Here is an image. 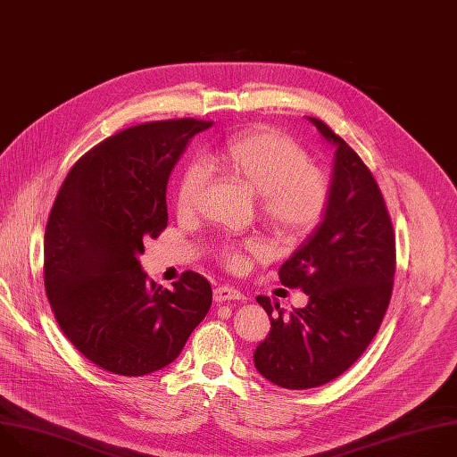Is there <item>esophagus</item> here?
<instances>
[{
    "mask_svg": "<svg viewBox=\"0 0 457 457\" xmlns=\"http://www.w3.org/2000/svg\"><path fill=\"white\" fill-rule=\"evenodd\" d=\"M213 299L217 303H222V301H229V299H244V294L235 288V287H229V285H220L217 288H213Z\"/></svg>",
    "mask_w": 457,
    "mask_h": 457,
    "instance_id": "esophagus-1",
    "label": "esophagus"
}]
</instances>
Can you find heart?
Returning <instances> with one entry per match:
<instances>
[{
    "label": "heart",
    "mask_w": 457,
    "mask_h": 457,
    "mask_svg": "<svg viewBox=\"0 0 457 457\" xmlns=\"http://www.w3.org/2000/svg\"><path fill=\"white\" fill-rule=\"evenodd\" d=\"M204 170L219 172L242 190L258 197L262 222L281 240L299 242L325 219L332 201L328 172L309 162L305 148L270 129H251L231 137L206 158ZM206 174L192 167L179 179L176 208L190 217L197 212L206 190ZM244 253L263 254L258 240L226 244L219 249L229 269L244 265Z\"/></svg>",
    "instance_id": "1"
}]
</instances>
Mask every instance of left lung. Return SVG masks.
Wrapping results in <instances>:
<instances>
[{
	"instance_id": "left-lung-1",
	"label": "left lung",
	"mask_w": 457,
	"mask_h": 457,
	"mask_svg": "<svg viewBox=\"0 0 457 457\" xmlns=\"http://www.w3.org/2000/svg\"><path fill=\"white\" fill-rule=\"evenodd\" d=\"M309 120L336 145L332 201L279 267L281 285L301 288L309 303L285 314L270 297H256L270 330L254 350V366L285 389L323 386L364 353L386 316L396 269L393 224L373 174L325 121Z\"/></svg>"
}]
</instances>
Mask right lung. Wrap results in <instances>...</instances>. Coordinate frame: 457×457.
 Returning a JSON list of instances; mask_svg holds the SVG:
<instances>
[{
	"instance_id": "right-lung-1",
	"label": "right lung",
	"mask_w": 457,
	"mask_h": 457,
	"mask_svg": "<svg viewBox=\"0 0 457 457\" xmlns=\"http://www.w3.org/2000/svg\"><path fill=\"white\" fill-rule=\"evenodd\" d=\"M212 121H146L100 141L73 165L45 231V287L70 343L98 368L141 377L178 359L212 305L208 279H148L143 240L167 228V183Z\"/></svg>"
}]
</instances>
